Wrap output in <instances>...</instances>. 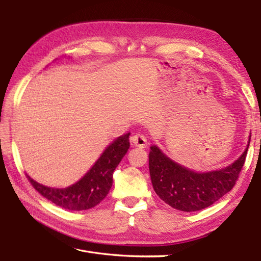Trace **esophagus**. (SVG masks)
Segmentation results:
<instances>
[{
    "label": "esophagus",
    "mask_w": 261,
    "mask_h": 261,
    "mask_svg": "<svg viewBox=\"0 0 261 261\" xmlns=\"http://www.w3.org/2000/svg\"><path fill=\"white\" fill-rule=\"evenodd\" d=\"M131 142L132 145L138 148H146L147 146V138L140 135V134H136L131 137Z\"/></svg>",
    "instance_id": "obj_1"
}]
</instances>
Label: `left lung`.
<instances>
[{
	"label": "left lung",
	"instance_id": "8db88e82",
	"mask_svg": "<svg viewBox=\"0 0 261 261\" xmlns=\"http://www.w3.org/2000/svg\"><path fill=\"white\" fill-rule=\"evenodd\" d=\"M236 162L226 167L195 171L170 159L157 146L150 147L149 171L157 195L169 206L182 212L206 208L233 188L239 176L249 145Z\"/></svg>",
	"mask_w": 261,
	"mask_h": 261
}]
</instances>
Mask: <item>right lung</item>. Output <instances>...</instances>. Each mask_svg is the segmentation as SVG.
<instances>
[{
	"mask_svg": "<svg viewBox=\"0 0 261 261\" xmlns=\"http://www.w3.org/2000/svg\"><path fill=\"white\" fill-rule=\"evenodd\" d=\"M130 132L120 136L105 148L90 170L75 184L65 188L48 187L28 179L36 191L58 206L69 211L88 210L102 202L113 184V173L130 147Z\"/></svg>",
	"mask_w": 261,
	"mask_h": 261,
	"instance_id": "right-lung-1",
	"label": "right lung"
}]
</instances>
